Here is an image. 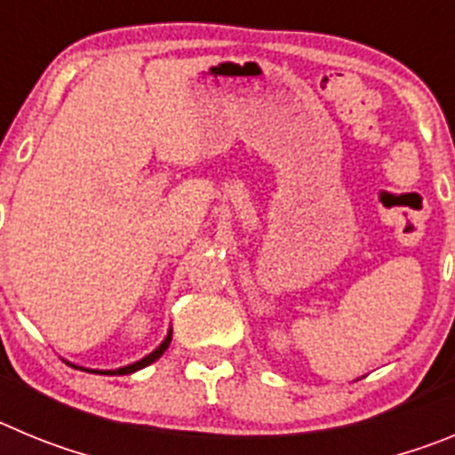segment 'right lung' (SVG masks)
Returning a JSON list of instances; mask_svg holds the SVG:
<instances>
[{
    "instance_id": "add662e5",
    "label": "right lung",
    "mask_w": 455,
    "mask_h": 455,
    "mask_svg": "<svg viewBox=\"0 0 455 455\" xmlns=\"http://www.w3.org/2000/svg\"><path fill=\"white\" fill-rule=\"evenodd\" d=\"M171 339H172V328H171V331H168V335L164 337V341H162V344H159V347L155 348V351L148 353L146 357H140L139 363L127 364V367H120V369H86V367H77V364H72V367L82 369V371L100 373V376H127V373L139 371V369L148 367V364H152V363H155V360H159V357L164 355V351H166V348H168V344H171Z\"/></svg>"
}]
</instances>
